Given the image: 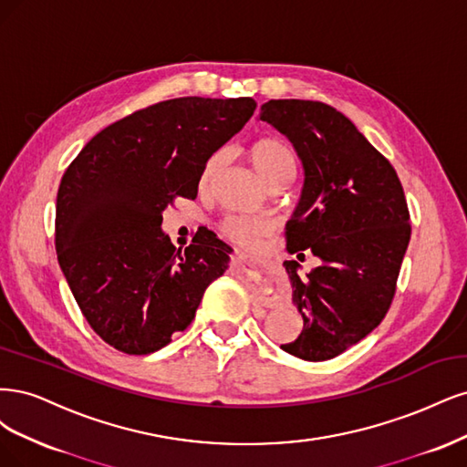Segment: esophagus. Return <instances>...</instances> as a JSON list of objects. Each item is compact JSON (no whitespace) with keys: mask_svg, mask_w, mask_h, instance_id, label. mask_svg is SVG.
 I'll list each match as a JSON object with an SVG mask.
<instances>
[{"mask_svg":"<svg viewBox=\"0 0 467 467\" xmlns=\"http://www.w3.org/2000/svg\"><path fill=\"white\" fill-rule=\"evenodd\" d=\"M244 258V252L243 250H238V248H234V252H233V260H243ZM258 300H260V305H264V306H274L275 305V296H272V295H267V293H260V296H258Z\"/></svg>","mask_w":467,"mask_h":467,"instance_id":"34e87169","label":"esophagus"}]
</instances>
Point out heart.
<instances>
[{"label": "heart", "mask_w": 467, "mask_h": 467, "mask_svg": "<svg viewBox=\"0 0 467 467\" xmlns=\"http://www.w3.org/2000/svg\"><path fill=\"white\" fill-rule=\"evenodd\" d=\"M250 167L262 178L265 186L275 182H287L293 178L296 169V159L293 149L279 138H260L255 140L246 151ZM221 157H209L202 169L200 184L207 186L219 171ZM265 223L255 217H231L223 223V233L236 243H252V240L264 234Z\"/></svg>", "instance_id": "1"}]
</instances>
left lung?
<instances>
[{
	"label": "left lung",
	"mask_w": 467,
	"mask_h": 467,
	"mask_svg": "<svg viewBox=\"0 0 467 467\" xmlns=\"http://www.w3.org/2000/svg\"><path fill=\"white\" fill-rule=\"evenodd\" d=\"M258 118L281 131L303 162L287 250L320 260L306 277L296 260L283 262L305 326L281 349L305 360L334 358L367 337L392 305L411 236L403 188L351 119L324 102L269 100Z\"/></svg>",
	"instance_id": "8db88e82"
}]
</instances>
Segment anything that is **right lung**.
Returning <instances> with one entry per match:
<instances>
[{
    "mask_svg": "<svg viewBox=\"0 0 467 467\" xmlns=\"http://www.w3.org/2000/svg\"><path fill=\"white\" fill-rule=\"evenodd\" d=\"M255 100L171 99L99 131L57 190L56 252L88 326L128 355L169 345L193 320L229 250L205 234L182 250L164 234L174 198L193 200L205 161L243 130Z\"/></svg>",
    "mask_w": 467,
    "mask_h": 467,
    "instance_id": "right-lung-1",
    "label": "right lung"
}]
</instances>
